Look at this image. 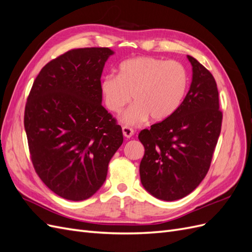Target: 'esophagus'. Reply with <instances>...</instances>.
<instances>
[{
	"mask_svg": "<svg viewBox=\"0 0 252 252\" xmlns=\"http://www.w3.org/2000/svg\"><path fill=\"white\" fill-rule=\"evenodd\" d=\"M122 130H123V133L124 135L126 136V138H131V136L134 134V130L129 126H123V128H122Z\"/></svg>",
	"mask_w": 252,
	"mask_h": 252,
	"instance_id": "esophagus-1",
	"label": "esophagus"
}]
</instances>
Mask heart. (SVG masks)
<instances>
[{"label": "heart", "instance_id": "1", "mask_svg": "<svg viewBox=\"0 0 252 252\" xmlns=\"http://www.w3.org/2000/svg\"><path fill=\"white\" fill-rule=\"evenodd\" d=\"M188 88L185 67L177 61L155 57H136L119 65L118 75L107 74L101 81L106 107L120 113L124 106L134 103L122 117L128 125H139L149 117L163 121L177 111Z\"/></svg>", "mask_w": 252, "mask_h": 252}]
</instances>
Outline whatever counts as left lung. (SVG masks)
I'll list each match as a JSON object with an SVG mask.
<instances>
[{
  "label": "left lung",
  "mask_w": 252,
  "mask_h": 252,
  "mask_svg": "<svg viewBox=\"0 0 252 252\" xmlns=\"http://www.w3.org/2000/svg\"><path fill=\"white\" fill-rule=\"evenodd\" d=\"M187 58L192 82L180 108L139 134L145 148L142 185L157 199L168 202L188 195L204 180L222 127L215 78L194 58Z\"/></svg>",
  "instance_id": "1"
}]
</instances>
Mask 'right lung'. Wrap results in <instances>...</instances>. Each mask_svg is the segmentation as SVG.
<instances>
[{
	"mask_svg": "<svg viewBox=\"0 0 252 252\" xmlns=\"http://www.w3.org/2000/svg\"><path fill=\"white\" fill-rule=\"evenodd\" d=\"M113 51L78 48L50 61L35 78L24 126L34 170L69 201L93 196L123 143L117 121L102 106L101 75Z\"/></svg>",
	"mask_w": 252,
	"mask_h": 252,
	"instance_id": "right-lung-1",
	"label": "right lung"
}]
</instances>
